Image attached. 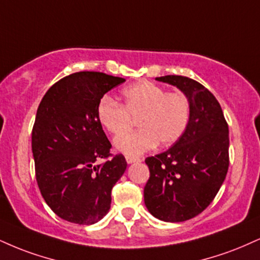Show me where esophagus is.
I'll return each mask as SVG.
<instances>
[{
  "label": "esophagus",
  "mask_w": 260,
  "mask_h": 260,
  "mask_svg": "<svg viewBox=\"0 0 260 260\" xmlns=\"http://www.w3.org/2000/svg\"><path fill=\"white\" fill-rule=\"evenodd\" d=\"M126 161L127 164H134V162H140L142 161V158L139 157H133V156H126Z\"/></svg>",
  "instance_id": "obj_1"
}]
</instances>
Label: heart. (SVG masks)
<instances>
[{
    "instance_id": "heart-1",
    "label": "heart",
    "mask_w": 260,
    "mask_h": 260,
    "mask_svg": "<svg viewBox=\"0 0 260 260\" xmlns=\"http://www.w3.org/2000/svg\"><path fill=\"white\" fill-rule=\"evenodd\" d=\"M121 94L123 105L110 96H103L96 105L99 123L114 136H119L132 125L131 116L139 117L138 131L121 134L115 139L117 151L138 156L154 149L158 143L172 145L186 132L191 105L184 93L166 92L158 84L139 81L122 89Z\"/></svg>"
}]
</instances>
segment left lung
<instances>
[{"instance_id": "left-lung-1", "label": "left lung", "mask_w": 260, "mask_h": 260, "mask_svg": "<svg viewBox=\"0 0 260 260\" xmlns=\"http://www.w3.org/2000/svg\"><path fill=\"white\" fill-rule=\"evenodd\" d=\"M156 80L189 98L191 117L173 146L145 160L144 202L157 219L179 223L205 211L219 191L229 168V127L218 100L198 81L178 75Z\"/></svg>"}]
</instances>
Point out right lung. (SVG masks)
<instances>
[{
    "mask_svg": "<svg viewBox=\"0 0 260 260\" xmlns=\"http://www.w3.org/2000/svg\"><path fill=\"white\" fill-rule=\"evenodd\" d=\"M124 79L80 71L59 80L41 100L31 137L36 180L47 205L70 223L90 225L110 209L111 190L127 168L96 117V105Z\"/></svg>",
    "mask_w": 260,
    "mask_h": 260,
    "instance_id": "1",
    "label": "right lung"
}]
</instances>
